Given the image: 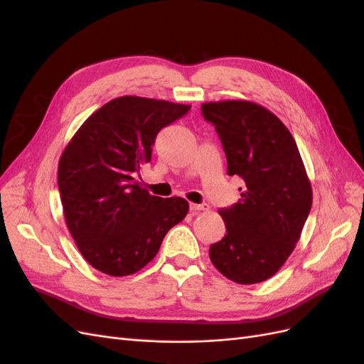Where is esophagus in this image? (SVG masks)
<instances>
[{"label": "esophagus", "instance_id": "esophagus-1", "mask_svg": "<svg viewBox=\"0 0 364 364\" xmlns=\"http://www.w3.org/2000/svg\"><path fill=\"white\" fill-rule=\"evenodd\" d=\"M190 211L197 214L200 211H208V205L206 203H202V205H197V203H190Z\"/></svg>", "mask_w": 364, "mask_h": 364}]
</instances>
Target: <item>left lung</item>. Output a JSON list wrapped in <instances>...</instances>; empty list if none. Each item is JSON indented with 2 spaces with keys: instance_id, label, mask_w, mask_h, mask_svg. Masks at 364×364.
<instances>
[{
  "instance_id": "obj_1",
  "label": "left lung",
  "mask_w": 364,
  "mask_h": 364,
  "mask_svg": "<svg viewBox=\"0 0 364 364\" xmlns=\"http://www.w3.org/2000/svg\"><path fill=\"white\" fill-rule=\"evenodd\" d=\"M215 126L228 174L245 185L238 202L220 209L226 235L209 247L214 267L237 284H258L277 273L301 238L313 203L299 149L290 130L264 106L247 100L202 105Z\"/></svg>"
}]
</instances>
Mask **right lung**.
<instances>
[{
    "instance_id": "add662e5",
    "label": "right lung",
    "mask_w": 364,
    "mask_h": 364,
    "mask_svg": "<svg viewBox=\"0 0 364 364\" xmlns=\"http://www.w3.org/2000/svg\"><path fill=\"white\" fill-rule=\"evenodd\" d=\"M155 98L124 95L95 111L65 147L58 170L63 217L83 258L109 277L139 272L190 205L141 188L158 132L190 111Z\"/></svg>"
}]
</instances>
